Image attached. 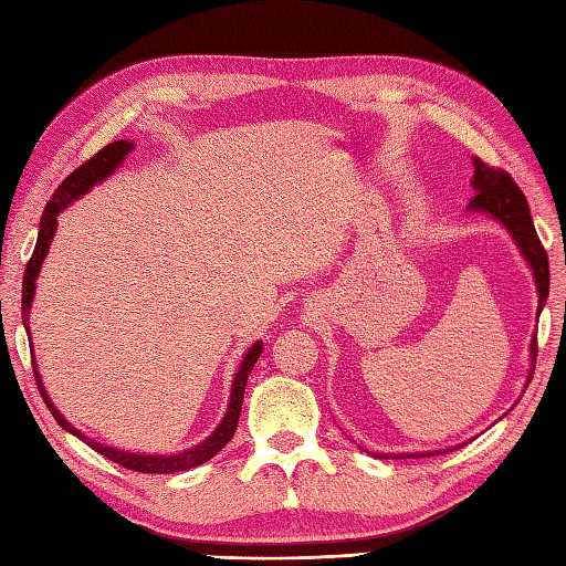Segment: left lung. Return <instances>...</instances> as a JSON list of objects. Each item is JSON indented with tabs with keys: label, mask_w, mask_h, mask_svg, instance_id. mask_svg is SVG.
Instances as JSON below:
<instances>
[{
	"label": "left lung",
	"mask_w": 566,
	"mask_h": 566,
	"mask_svg": "<svg viewBox=\"0 0 566 566\" xmlns=\"http://www.w3.org/2000/svg\"><path fill=\"white\" fill-rule=\"evenodd\" d=\"M473 179L471 185L478 191V195L468 203L471 211H482L490 213L494 220L509 230V235L514 238L516 247L521 250L523 259L528 261V266L533 269V279H535V287H537V312L545 307L547 302V293H549V264H547V252L545 247L537 240V232L533 226L531 218V209L528 201L523 197V191L518 189V185L512 179V175L500 170V168H490L488 163H482L478 156L473 158ZM535 355H537V340H531V371H528V381L535 369ZM461 449V447H457ZM451 451V449H449ZM442 453V451H439ZM398 459L408 457V453H396ZM410 457H434L432 453H410ZM389 459V457H384Z\"/></svg>",
	"instance_id": "1"
}]
</instances>
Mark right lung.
Here are the masks:
<instances>
[{
  "label": "right lung",
  "mask_w": 566,
  "mask_h": 566,
  "mask_svg": "<svg viewBox=\"0 0 566 566\" xmlns=\"http://www.w3.org/2000/svg\"><path fill=\"white\" fill-rule=\"evenodd\" d=\"M132 148H134V144L127 142V139H119L115 144H107L103 150H98V154H95L91 160H86L84 165H81V168H76L72 175L64 179V182L57 189H54V195H52V199L48 201L45 211H43V218H40V230H38V242H35L33 256H31L29 264H25V273H23L21 319H23L25 331H29V314H31L33 295H35L38 273H40V266H43V261L48 256V250H50L52 238H54V230H57V216L66 209L69 203L81 199L95 185H101L105 177L113 175L122 165V160L127 158V154H129ZM29 336H31V331H29ZM261 350H264V346H261V340H256L254 346L244 353L238 375H235V379H232L230 403H228V410H226L223 420H220V424L216 427V430L209 437L203 439L201 444L191 447V449H185V451H179V453H132V451L105 447L101 442H95V439H88L86 434H81V430H76L72 422H66L62 412L52 406L50 396H48V391L43 387V379H40V375H38L35 355H31V357H33L35 384H38L40 394H43V401L50 408L54 420H57L66 432H72L74 437L81 439V442L88 444L91 449H95L98 453H103L105 459L119 463L122 468H129V471H136V473H182V471H189V468H197V465L206 463L209 459H213L216 453L230 442L232 434H235L238 420H240V410H242L247 377H250V371L254 369Z\"/></svg>",
  "instance_id": "obj_1"
}]
</instances>
